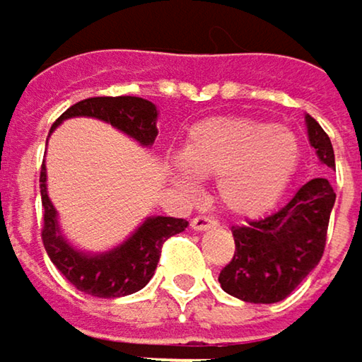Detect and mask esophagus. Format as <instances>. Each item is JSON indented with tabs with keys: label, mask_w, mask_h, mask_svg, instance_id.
Listing matches in <instances>:
<instances>
[{
	"label": "esophagus",
	"mask_w": 362,
	"mask_h": 362,
	"mask_svg": "<svg viewBox=\"0 0 362 362\" xmlns=\"http://www.w3.org/2000/svg\"><path fill=\"white\" fill-rule=\"evenodd\" d=\"M218 222L214 220V218H209V216H194L192 220H190V226L194 228V230H207V228H211V226H216Z\"/></svg>",
	"instance_id": "obj_1"
}]
</instances>
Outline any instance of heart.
Returning a JSON list of instances; mask_svg holds the SVG:
<instances>
[{
  "instance_id": "b5f03b06",
  "label": "heart",
  "mask_w": 362,
  "mask_h": 362,
  "mask_svg": "<svg viewBox=\"0 0 362 362\" xmlns=\"http://www.w3.org/2000/svg\"><path fill=\"white\" fill-rule=\"evenodd\" d=\"M184 161L194 174L216 178L218 199L230 214L257 216L279 201L296 174L300 142L283 125L252 117H216L188 132ZM176 174L190 184L182 163Z\"/></svg>"
}]
</instances>
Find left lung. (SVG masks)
<instances>
[{
    "mask_svg": "<svg viewBox=\"0 0 362 362\" xmlns=\"http://www.w3.org/2000/svg\"><path fill=\"white\" fill-rule=\"evenodd\" d=\"M306 123L319 159L335 170L325 129L310 115ZM333 203L335 192L329 180L315 178L272 214L233 226L235 255L218 276L222 289L252 304L285 300L323 257Z\"/></svg>",
    "mask_w": 362,
    "mask_h": 362,
    "instance_id": "obj_1",
    "label": "left lung"
}]
</instances>
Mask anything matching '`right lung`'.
<instances>
[{
  "instance_id": "obj_1",
  "label": "right lung",
  "mask_w": 362,
  "mask_h": 362,
  "mask_svg": "<svg viewBox=\"0 0 362 362\" xmlns=\"http://www.w3.org/2000/svg\"><path fill=\"white\" fill-rule=\"evenodd\" d=\"M69 117H96L109 121L117 129L136 138L140 144H153L157 138V109L153 103L138 96H98L86 98L66 109L52 129ZM43 226L41 241L52 264L79 291L96 298H121L140 291L155 274L163 243L182 233L188 222L182 218H148L121 247L103 255L75 252L60 235L56 209L45 192V165L39 172Z\"/></svg>"
}]
</instances>
